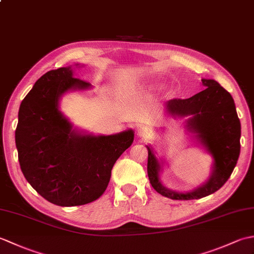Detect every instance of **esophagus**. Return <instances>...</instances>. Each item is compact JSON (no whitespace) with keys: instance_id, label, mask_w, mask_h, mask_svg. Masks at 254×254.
<instances>
[{"instance_id":"34e87169","label":"esophagus","mask_w":254,"mask_h":254,"mask_svg":"<svg viewBox=\"0 0 254 254\" xmlns=\"http://www.w3.org/2000/svg\"><path fill=\"white\" fill-rule=\"evenodd\" d=\"M148 133H149L148 128H147L146 127H144V126H139V127H137V130H136L137 136H138V137H142V138L146 137V136L148 135Z\"/></svg>"}]
</instances>
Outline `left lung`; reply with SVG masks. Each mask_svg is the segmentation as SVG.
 Here are the masks:
<instances>
[{
  "mask_svg": "<svg viewBox=\"0 0 254 254\" xmlns=\"http://www.w3.org/2000/svg\"><path fill=\"white\" fill-rule=\"evenodd\" d=\"M202 84L204 90L188 99L167 101L165 109L174 118L189 117L187 130L212 156V171L207 181L188 192L166 188L160 180L165 161L156 157L152 145H146L150 185L161 195L172 199H197L216 192L229 179L239 158L241 126L233 97L216 80L202 78Z\"/></svg>",
  "mask_w": 254,
  "mask_h": 254,
  "instance_id": "obj_1",
  "label": "left lung"
}]
</instances>
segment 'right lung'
<instances>
[{
    "label": "right lung",
    "mask_w": 254,
    "mask_h": 254,
    "mask_svg": "<svg viewBox=\"0 0 254 254\" xmlns=\"http://www.w3.org/2000/svg\"><path fill=\"white\" fill-rule=\"evenodd\" d=\"M74 69H52L37 80L21 101L15 131L26 180L59 206H78L100 197L113 165L134 139L132 128L93 135L73 127L60 110V100L68 91L91 88L89 83L73 77Z\"/></svg>",
    "instance_id": "obj_1"
}]
</instances>
